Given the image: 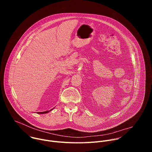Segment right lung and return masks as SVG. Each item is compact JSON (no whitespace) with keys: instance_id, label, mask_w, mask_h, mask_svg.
<instances>
[{"instance_id":"add662e5","label":"right lung","mask_w":152,"mask_h":152,"mask_svg":"<svg viewBox=\"0 0 152 152\" xmlns=\"http://www.w3.org/2000/svg\"><path fill=\"white\" fill-rule=\"evenodd\" d=\"M52 110H50V111H44V112H39V113H37L38 114H46V113H48L49 112H50V111H52Z\"/></svg>"}]
</instances>
